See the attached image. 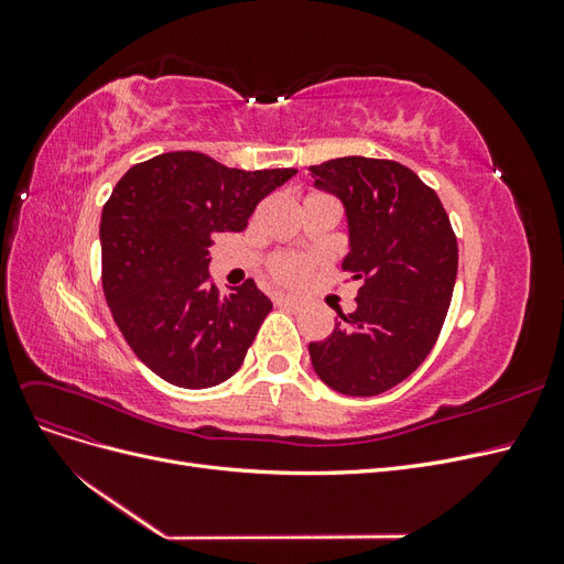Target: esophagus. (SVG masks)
Masks as SVG:
<instances>
[{
	"mask_svg": "<svg viewBox=\"0 0 564 564\" xmlns=\"http://www.w3.org/2000/svg\"><path fill=\"white\" fill-rule=\"evenodd\" d=\"M275 303L280 305V308H286V311H299L301 308V301L294 299V296H275Z\"/></svg>",
	"mask_w": 564,
	"mask_h": 564,
	"instance_id": "1",
	"label": "esophagus"
}]
</instances>
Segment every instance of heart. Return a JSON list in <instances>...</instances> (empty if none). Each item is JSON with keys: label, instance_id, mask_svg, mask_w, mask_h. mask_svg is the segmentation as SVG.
I'll return each mask as SVG.
<instances>
[{"label": "heart", "instance_id": "obj_1", "mask_svg": "<svg viewBox=\"0 0 564 564\" xmlns=\"http://www.w3.org/2000/svg\"><path fill=\"white\" fill-rule=\"evenodd\" d=\"M270 268H272V275H275L280 282L294 284L305 275V272H308L311 261L301 259V256H278Z\"/></svg>", "mask_w": 564, "mask_h": 564}]
</instances>
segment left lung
Here are the masks:
<instances>
[{"label": "left lung", "mask_w": 564, "mask_h": 564, "mask_svg": "<svg viewBox=\"0 0 564 564\" xmlns=\"http://www.w3.org/2000/svg\"><path fill=\"white\" fill-rule=\"evenodd\" d=\"M344 204L357 308L308 346L317 377L352 398L381 395L429 357L447 317L458 247L435 191L390 160L338 158L308 166Z\"/></svg>", "instance_id": "obj_1"}]
</instances>
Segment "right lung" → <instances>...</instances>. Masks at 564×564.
I'll return each instance as SVG.
<instances>
[{"mask_svg":"<svg viewBox=\"0 0 564 564\" xmlns=\"http://www.w3.org/2000/svg\"><path fill=\"white\" fill-rule=\"evenodd\" d=\"M294 174L181 150L131 166L115 185L100 214L106 301L135 357L166 383L212 388L245 362L272 303L253 280L218 292L212 237L242 232L256 204Z\"/></svg>","mask_w":564,"mask_h":564,"instance_id":"add662e5","label":"right lung"}]
</instances>
